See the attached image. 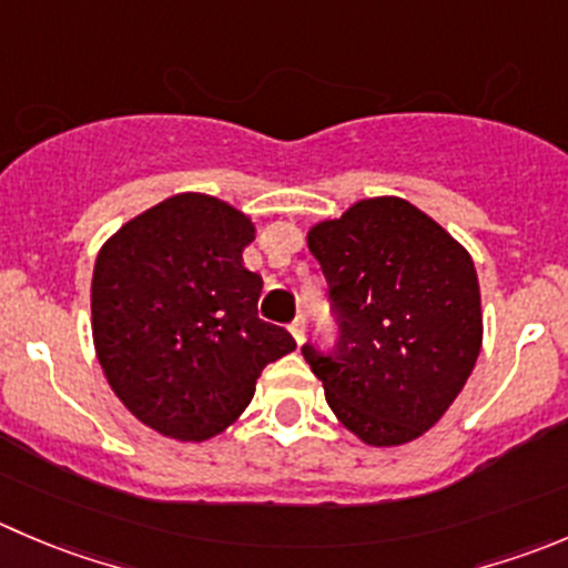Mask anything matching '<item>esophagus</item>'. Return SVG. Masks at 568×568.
<instances>
[{
    "label": "esophagus",
    "mask_w": 568,
    "mask_h": 568,
    "mask_svg": "<svg viewBox=\"0 0 568 568\" xmlns=\"http://www.w3.org/2000/svg\"><path fill=\"white\" fill-rule=\"evenodd\" d=\"M305 327H307V322H305V316L300 313V316H296L294 322H291V327H288L291 335L296 338V344H302V341H305Z\"/></svg>",
    "instance_id": "1"
}]
</instances>
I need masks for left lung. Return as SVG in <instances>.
Returning <instances> with one entry per match:
<instances>
[{
  "label": "left lung",
  "mask_w": 568,
  "mask_h": 568,
  "mask_svg": "<svg viewBox=\"0 0 568 568\" xmlns=\"http://www.w3.org/2000/svg\"><path fill=\"white\" fill-rule=\"evenodd\" d=\"M338 318L333 352L302 346L338 422L368 447L427 433L469 379L483 344L471 255L399 196L361 200L311 227Z\"/></svg>",
  "instance_id": "left-lung-1"
}]
</instances>
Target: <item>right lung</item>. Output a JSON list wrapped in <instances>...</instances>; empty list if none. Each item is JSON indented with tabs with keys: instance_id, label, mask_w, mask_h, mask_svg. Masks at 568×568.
I'll return each instance as SVG.
<instances>
[{
	"instance_id": "1",
	"label": "right lung",
	"mask_w": 568,
	"mask_h": 568,
	"mask_svg": "<svg viewBox=\"0 0 568 568\" xmlns=\"http://www.w3.org/2000/svg\"><path fill=\"white\" fill-rule=\"evenodd\" d=\"M255 224L207 194H178L104 241L91 280L99 366L126 410L178 442H207L246 410L266 363L296 349L257 316L244 266Z\"/></svg>"
}]
</instances>
